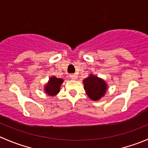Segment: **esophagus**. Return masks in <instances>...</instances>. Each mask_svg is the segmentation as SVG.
Listing matches in <instances>:
<instances>
[{"instance_id": "34e87169", "label": "esophagus", "mask_w": 148, "mask_h": 148, "mask_svg": "<svg viewBox=\"0 0 148 148\" xmlns=\"http://www.w3.org/2000/svg\"><path fill=\"white\" fill-rule=\"evenodd\" d=\"M70 78L72 79H77V75L76 74H70Z\"/></svg>"}]
</instances>
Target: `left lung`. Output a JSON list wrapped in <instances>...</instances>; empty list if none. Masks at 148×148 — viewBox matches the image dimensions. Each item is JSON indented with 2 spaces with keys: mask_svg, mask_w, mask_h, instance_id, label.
Masks as SVG:
<instances>
[{
  "mask_svg": "<svg viewBox=\"0 0 148 148\" xmlns=\"http://www.w3.org/2000/svg\"><path fill=\"white\" fill-rule=\"evenodd\" d=\"M84 88L88 97L93 101H98L101 99L107 90V85L102 79L90 74L83 80Z\"/></svg>",
  "mask_w": 148,
  "mask_h": 148,
  "instance_id": "obj_1",
  "label": "left lung"
}]
</instances>
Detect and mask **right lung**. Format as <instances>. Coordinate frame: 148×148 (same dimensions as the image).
Here are the masks:
<instances>
[{"label": "right lung", "instance_id": "1", "mask_svg": "<svg viewBox=\"0 0 148 148\" xmlns=\"http://www.w3.org/2000/svg\"><path fill=\"white\" fill-rule=\"evenodd\" d=\"M63 82V79L61 78H57L55 77H51L49 82L45 85V91L47 95L54 96L59 93L60 90V85Z\"/></svg>", "mask_w": 148, "mask_h": 148}]
</instances>
